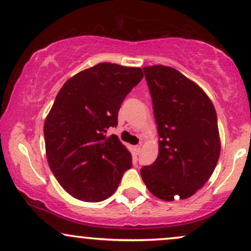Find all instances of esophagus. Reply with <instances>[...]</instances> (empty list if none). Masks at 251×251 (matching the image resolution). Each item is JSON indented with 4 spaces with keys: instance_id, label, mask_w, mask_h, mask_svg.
<instances>
[{
    "instance_id": "obj_1",
    "label": "esophagus",
    "mask_w": 251,
    "mask_h": 251,
    "mask_svg": "<svg viewBox=\"0 0 251 251\" xmlns=\"http://www.w3.org/2000/svg\"><path fill=\"white\" fill-rule=\"evenodd\" d=\"M140 151H141V146L136 145V146H134V147H133V151H134V154H136V155L140 153Z\"/></svg>"
}]
</instances>
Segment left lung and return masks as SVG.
Wrapping results in <instances>:
<instances>
[{"mask_svg":"<svg viewBox=\"0 0 251 251\" xmlns=\"http://www.w3.org/2000/svg\"><path fill=\"white\" fill-rule=\"evenodd\" d=\"M157 124L158 155L140 174L162 201L186 199L202 188L220 156L217 112L202 89L167 66L142 68Z\"/></svg>","mask_w":251,"mask_h":251,"instance_id":"8db88e82","label":"left lung"}]
</instances>
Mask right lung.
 <instances>
[{"label":"right lung","instance_id":"obj_1","mask_svg":"<svg viewBox=\"0 0 251 251\" xmlns=\"http://www.w3.org/2000/svg\"><path fill=\"white\" fill-rule=\"evenodd\" d=\"M144 77L141 68L103 62L62 85L44 125L46 156L53 175L69 195L105 201L118 188L132 155L118 136V111Z\"/></svg>","mask_w":251,"mask_h":251}]
</instances>
